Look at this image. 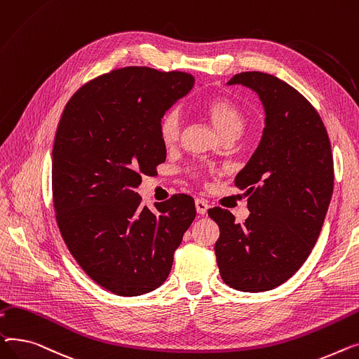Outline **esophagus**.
Wrapping results in <instances>:
<instances>
[{"label":"esophagus","instance_id":"34e87169","mask_svg":"<svg viewBox=\"0 0 359 359\" xmlns=\"http://www.w3.org/2000/svg\"><path fill=\"white\" fill-rule=\"evenodd\" d=\"M196 210H197L198 215H205L207 210H208V204H207L204 200L197 198V200H196Z\"/></svg>","mask_w":359,"mask_h":359}]
</instances>
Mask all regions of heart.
I'll list each match as a JSON object with an SVG mask.
<instances>
[{"label": "heart", "mask_w": 359, "mask_h": 359, "mask_svg": "<svg viewBox=\"0 0 359 359\" xmlns=\"http://www.w3.org/2000/svg\"><path fill=\"white\" fill-rule=\"evenodd\" d=\"M204 113L212 120L216 130L226 137H238L245 128V117L238 105L227 98H213L204 105ZM182 116L178 109H170L159 120V137L166 147L180 142Z\"/></svg>", "instance_id": "heart-1"}]
</instances>
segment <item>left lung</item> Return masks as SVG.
Here are the masks:
<instances>
[{"label": "left lung", "instance_id": "left-lung-1", "mask_svg": "<svg viewBox=\"0 0 359 359\" xmlns=\"http://www.w3.org/2000/svg\"><path fill=\"white\" fill-rule=\"evenodd\" d=\"M255 91L264 105L261 142L235 185L246 189L243 224L220 207L208 210L220 229L215 245L223 281L235 290H272L296 273L318 241L333 193V158L325 124L287 82L242 72L227 86Z\"/></svg>", "mask_w": 359, "mask_h": 359}]
</instances>
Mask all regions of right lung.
<instances>
[{
	"label": "right lung",
	"mask_w": 359,
	"mask_h": 359,
	"mask_svg": "<svg viewBox=\"0 0 359 359\" xmlns=\"http://www.w3.org/2000/svg\"><path fill=\"white\" fill-rule=\"evenodd\" d=\"M194 76L128 67L81 87L62 113L52 151L56 222L87 276L117 296L151 292L196 219L193 197L142 205L136 188L166 159L159 120Z\"/></svg>",
	"instance_id": "obj_1"
}]
</instances>
